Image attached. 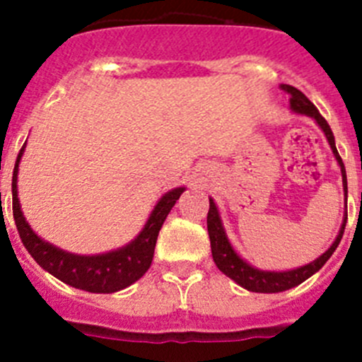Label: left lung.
Returning a JSON list of instances; mask_svg holds the SVG:
<instances>
[{"label":"left lung","mask_w":362,"mask_h":362,"mask_svg":"<svg viewBox=\"0 0 362 362\" xmlns=\"http://www.w3.org/2000/svg\"><path fill=\"white\" fill-rule=\"evenodd\" d=\"M281 90H284L286 94L290 95V107H292L293 112L297 114H305V116L313 117V119L317 121V124L325 132L326 139L330 143L332 152H334L335 159H337L339 166H341V174H343V187H344V196L348 194V183H346V170H344V163L339 156L337 148H335V139L334 134H332L330 124L326 123L325 117L319 114L317 107L306 98L305 94L300 90H297L296 86L290 85H281ZM348 197V196H346ZM346 219H348V212L344 216L343 226L339 230L337 239L334 241V245L325 252L319 259H315L313 263L306 264V267L296 268V270H288V272H263L257 270V268L250 267L248 263H245L241 257H239L233 248L230 246L228 239H226V233L223 225H221L219 214H217L216 204L214 201L210 199V209H209V216H206V226H209V235H210V246H212V257L216 267L219 268L225 276H228L230 279H233L238 284H241L243 288L250 290V292H259V293H277V292H284V290L293 288L297 284H300L303 281L308 279L310 276H313L315 272L321 270L322 264L330 259V255L334 254L335 248L339 246L341 239H343L344 233V226H346Z\"/></svg>","instance_id":"8db88e82"}]
</instances>
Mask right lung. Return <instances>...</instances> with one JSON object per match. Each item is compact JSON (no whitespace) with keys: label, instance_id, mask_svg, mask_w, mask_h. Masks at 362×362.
I'll use <instances>...</instances> for the list:
<instances>
[{"label":"right lung","instance_id":"right-lung-1","mask_svg":"<svg viewBox=\"0 0 362 362\" xmlns=\"http://www.w3.org/2000/svg\"><path fill=\"white\" fill-rule=\"evenodd\" d=\"M23 148L19 150L14 174H12V214H14L16 228H18L21 243L28 254L34 257V261L63 283L92 293L117 292L145 276V272L152 264L159 230L185 188H175L165 194L150 214L143 232L124 248L101 255H74L37 238L21 214L18 201V165Z\"/></svg>","mask_w":362,"mask_h":362}]
</instances>
